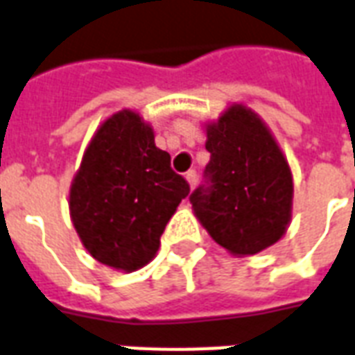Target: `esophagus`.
<instances>
[{
  "label": "esophagus",
  "mask_w": 355,
  "mask_h": 355,
  "mask_svg": "<svg viewBox=\"0 0 355 355\" xmlns=\"http://www.w3.org/2000/svg\"><path fill=\"white\" fill-rule=\"evenodd\" d=\"M185 180L189 181V185H191V189L196 185V181H198V174L194 172V170H189L187 174H185Z\"/></svg>",
  "instance_id": "1"
}]
</instances>
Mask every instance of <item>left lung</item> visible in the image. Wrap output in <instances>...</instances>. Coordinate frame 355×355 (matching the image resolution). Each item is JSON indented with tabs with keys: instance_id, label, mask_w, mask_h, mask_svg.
<instances>
[{
	"instance_id": "obj_1",
	"label": "left lung",
	"mask_w": 355,
	"mask_h": 355,
	"mask_svg": "<svg viewBox=\"0 0 355 355\" xmlns=\"http://www.w3.org/2000/svg\"><path fill=\"white\" fill-rule=\"evenodd\" d=\"M206 185L191 194L194 215L234 257L268 249L292 218L294 183L279 144L262 119L232 105L206 125Z\"/></svg>"
}]
</instances>
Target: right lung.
Listing matches in <instances>:
<instances>
[{
	"label": "right lung",
	"instance_id": "add662e5",
	"mask_svg": "<svg viewBox=\"0 0 355 355\" xmlns=\"http://www.w3.org/2000/svg\"><path fill=\"white\" fill-rule=\"evenodd\" d=\"M189 183L155 146L137 112L121 110L93 135L71 183L69 209L80 241L97 262L137 271L155 258L166 223Z\"/></svg>",
	"mask_w": 355,
	"mask_h": 355
}]
</instances>
